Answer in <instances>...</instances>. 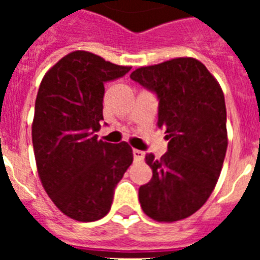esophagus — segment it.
Here are the masks:
<instances>
[{"mask_svg":"<svg viewBox=\"0 0 260 260\" xmlns=\"http://www.w3.org/2000/svg\"><path fill=\"white\" fill-rule=\"evenodd\" d=\"M134 158H135V160L140 162V160H143V159H144V152L140 150H136V148H134Z\"/></svg>","mask_w":260,"mask_h":260,"instance_id":"obj_1","label":"esophagus"}]
</instances>
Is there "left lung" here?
I'll list each match as a JSON object with an SVG mask.
<instances>
[{
    "label": "left lung",
    "mask_w": 260,
    "mask_h": 260,
    "mask_svg": "<svg viewBox=\"0 0 260 260\" xmlns=\"http://www.w3.org/2000/svg\"><path fill=\"white\" fill-rule=\"evenodd\" d=\"M131 78L158 94V126L169 140L160 159L146 155L152 178L139 189L143 212L159 222L190 217L210 197L225 158L221 86L200 60L187 56L139 67Z\"/></svg>",
    "instance_id": "obj_1"
}]
</instances>
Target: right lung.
Wrapping results in <instances>:
<instances>
[{"instance_id": "right-lung-1", "label": "right lung", "mask_w": 260, "mask_h": 260, "mask_svg": "<svg viewBox=\"0 0 260 260\" xmlns=\"http://www.w3.org/2000/svg\"><path fill=\"white\" fill-rule=\"evenodd\" d=\"M131 70L89 51H73L43 77L35 102L32 143L38 174L55 206L90 222L108 214L134 152L95 135L104 120L105 82Z\"/></svg>"}]
</instances>
